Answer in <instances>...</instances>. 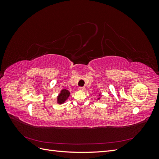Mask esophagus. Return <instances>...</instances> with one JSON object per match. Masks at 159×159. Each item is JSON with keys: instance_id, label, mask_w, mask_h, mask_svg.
Returning a JSON list of instances; mask_svg holds the SVG:
<instances>
[{"instance_id": "obj_1", "label": "esophagus", "mask_w": 159, "mask_h": 159, "mask_svg": "<svg viewBox=\"0 0 159 159\" xmlns=\"http://www.w3.org/2000/svg\"><path fill=\"white\" fill-rule=\"evenodd\" d=\"M79 89L81 90V91H84L85 89V88H84V87H80Z\"/></svg>"}]
</instances>
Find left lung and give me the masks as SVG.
<instances>
[{"instance_id":"left-lung-1","label":"left lung","mask_w":159,"mask_h":159,"mask_svg":"<svg viewBox=\"0 0 159 159\" xmlns=\"http://www.w3.org/2000/svg\"><path fill=\"white\" fill-rule=\"evenodd\" d=\"M98 99H99V98H98Z\"/></svg>"}]
</instances>
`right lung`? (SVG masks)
I'll list each match as a JSON object with an SVG mask.
<instances>
[{
	"instance_id": "1",
	"label": "right lung",
	"mask_w": 159,
	"mask_h": 159,
	"mask_svg": "<svg viewBox=\"0 0 159 159\" xmlns=\"http://www.w3.org/2000/svg\"><path fill=\"white\" fill-rule=\"evenodd\" d=\"M70 94V93L68 90H67L66 89H62L59 95L57 96V103L59 104L64 103L67 100V99L68 98Z\"/></svg>"
}]
</instances>
